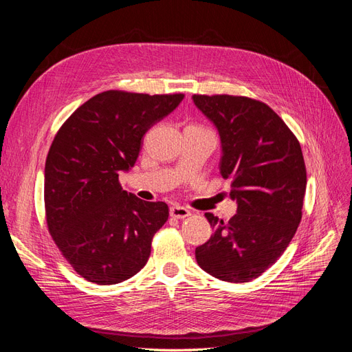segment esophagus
<instances>
[{"label": "esophagus", "instance_id": "obj_1", "mask_svg": "<svg viewBox=\"0 0 352 352\" xmlns=\"http://www.w3.org/2000/svg\"><path fill=\"white\" fill-rule=\"evenodd\" d=\"M170 216H172L173 219H185V217L190 216V211L185 207L173 206V207H170Z\"/></svg>", "mask_w": 352, "mask_h": 352}]
</instances>
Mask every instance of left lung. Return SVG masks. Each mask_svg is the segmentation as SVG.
Segmentation results:
<instances>
[{"instance_id": "left-lung-1", "label": "left lung", "mask_w": 352, "mask_h": 352, "mask_svg": "<svg viewBox=\"0 0 352 352\" xmlns=\"http://www.w3.org/2000/svg\"><path fill=\"white\" fill-rule=\"evenodd\" d=\"M221 140L220 173L232 180L238 211L229 221L206 212L214 228L195 250L199 267L243 283L273 265L302 217L307 170L300 141L267 104L241 95H192Z\"/></svg>"}]
</instances>
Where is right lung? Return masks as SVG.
<instances>
[{"instance_id":"add662e5","label":"right lung","mask_w":352,"mask_h":352,"mask_svg":"<svg viewBox=\"0 0 352 352\" xmlns=\"http://www.w3.org/2000/svg\"><path fill=\"white\" fill-rule=\"evenodd\" d=\"M184 97L104 91L56 133L45 162L47 226L63 257L88 282L120 283L150 258L168 207L127 194L119 173L135 164L146 131Z\"/></svg>"}]
</instances>
